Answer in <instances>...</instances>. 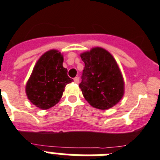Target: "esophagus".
Returning a JSON list of instances; mask_svg holds the SVG:
<instances>
[{
    "mask_svg": "<svg viewBox=\"0 0 160 160\" xmlns=\"http://www.w3.org/2000/svg\"><path fill=\"white\" fill-rule=\"evenodd\" d=\"M74 80V82L76 83H78L79 81H80V80H79V77H75L74 80Z\"/></svg>",
    "mask_w": 160,
    "mask_h": 160,
    "instance_id": "esophagus-1",
    "label": "esophagus"
}]
</instances>
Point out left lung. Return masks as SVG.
Instances as JSON below:
<instances>
[{"instance_id":"obj_1","label":"left lung","mask_w":160,"mask_h":160,"mask_svg":"<svg viewBox=\"0 0 160 160\" xmlns=\"http://www.w3.org/2000/svg\"><path fill=\"white\" fill-rule=\"evenodd\" d=\"M84 62L80 88L91 106L107 110L119 103L124 94L123 76L114 57L96 47L80 54Z\"/></svg>"}]
</instances>
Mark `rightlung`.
<instances>
[{"instance_id": "obj_1", "label": "right lung", "mask_w": 160, "mask_h": 160, "mask_svg": "<svg viewBox=\"0 0 160 160\" xmlns=\"http://www.w3.org/2000/svg\"><path fill=\"white\" fill-rule=\"evenodd\" d=\"M64 57L59 51L52 49L37 60L25 86L28 99L39 108L53 107L62 97L64 88L73 80L63 67Z\"/></svg>"}]
</instances>
